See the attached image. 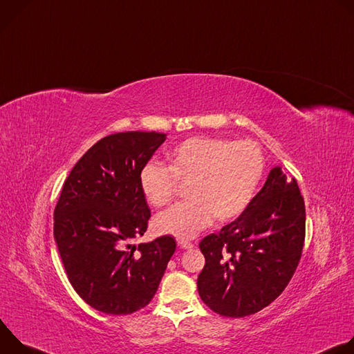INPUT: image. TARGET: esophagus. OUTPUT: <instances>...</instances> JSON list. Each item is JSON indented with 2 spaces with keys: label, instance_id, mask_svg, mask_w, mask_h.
<instances>
[{
  "label": "esophagus",
  "instance_id": "34e87169",
  "mask_svg": "<svg viewBox=\"0 0 354 354\" xmlns=\"http://www.w3.org/2000/svg\"><path fill=\"white\" fill-rule=\"evenodd\" d=\"M178 245L180 246V248H183V249H192L194 245L190 242V241H187V239H179L178 241Z\"/></svg>",
  "mask_w": 354,
  "mask_h": 354
}]
</instances>
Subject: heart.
Wrapping results in <instances>:
<instances>
[{
	"label": "heart",
	"instance_id": "b5f03b06",
	"mask_svg": "<svg viewBox=\"0 0 354 354\" xmlns=\"http://www.w3.org/2000/svg\"><path fill=\"white\" fill-rule=\"evenodd\" d=\"M168 168L149 164L140 174L145 198L156 207L169 205L189 185L193 200L176 205L156 218L158 232L192 238L220 221L238 216L254 197L265 161L252 141L231 142L218 137H190L168 154Z\"/></svg>",
	"mask_w": 354,
	"mask_h": 354
}]
</instances>
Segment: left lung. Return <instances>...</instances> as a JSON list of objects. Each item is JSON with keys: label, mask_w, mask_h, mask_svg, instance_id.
<instances>
[{"label": "left lung", "mask_w": 354, "mask_h": 354, "mask_svg": "<svg viewBox=\"0 0 354 354\" xmlns=\"http://www.w3.org/2000/svg\"><path fill=\"white\" fill-rule=\"evenodd\" d=\"M304 241V197L276 167L236 220L200 241L206 258L197 277L201 301L221 317L259 313L290 283Z\"/></svg>", "instance_id": "left-lung-1"}]
</instances>
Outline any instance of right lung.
Returning a JSON list of instances; mask_svg holds the SVG:
<instances>
[{
    "instance_id": "obj_1",
    "label": "right lung",
    "mask_w": 354,
    "mask_h": 354,
    "mask_svg": "<svg viewBox=\"0 0 354 354\" xmlns=\"http://www.w3.org/2000/svg\"><path fill=\"white\" fill-rule=\"evenodd\" d=\"M156 131L100 138L71 169L55 209V238L67 277L92 308L133 314L153 299L176 242L133 245L151 217L140 174L165 141Z\"/></svg>"
}]
</instances>
